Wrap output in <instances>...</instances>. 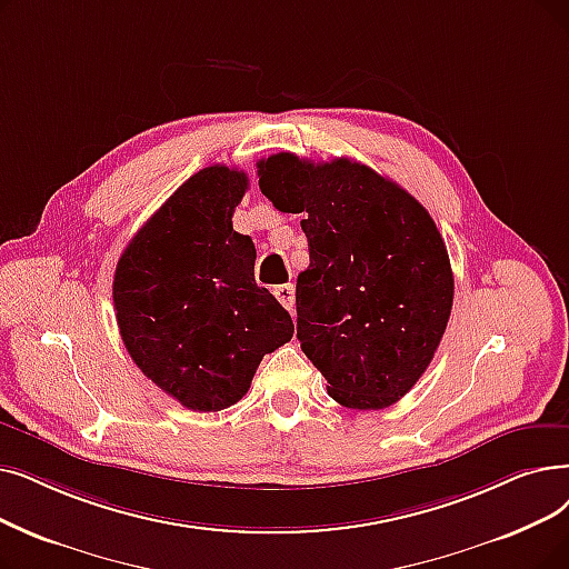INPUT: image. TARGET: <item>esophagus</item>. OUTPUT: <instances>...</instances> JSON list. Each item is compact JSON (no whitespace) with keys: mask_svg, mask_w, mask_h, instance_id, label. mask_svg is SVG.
Masks as SVG:
<instances>
[{"mask_svg":"<svg viewBox=\"0 0 569 569\" xmlns=\"http://www.w3.org/2000/svg\"><path fill=\"white\" fill-rule=\"evenodd\" d=\"M274 295H277V300H279L288 311H292V305H295V288H292V283L277 286V288H274Z\"/></svg>","mask_w":569,"mask_h":569,"instance_id":"esophagus-1","label":"esophagus"}]
</instances>
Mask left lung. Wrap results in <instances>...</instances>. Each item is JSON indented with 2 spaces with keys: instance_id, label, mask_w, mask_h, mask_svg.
Returning <instances> with one entry per match:
<instances>
[{
  "instance_id": "8db88e82",
  "label": "left lung",
  "mask_w": 569,
  "mask_h": 569,
  "mask_svg": "<svg viewBox=\"0 0 569 569\" xmlns=\"http://www.w3.org/2000/svg\"><path fill=\"white\" fill-rule=\"evenodd\" d=\"M279 211L307 213L298 339L349 409H386L428 369L453 307V271L435 220L395 181L349 158L277 153L258 162Z\"/></svg>"
}]
</instances>
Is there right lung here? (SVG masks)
I'll list each match as a JSON object with an SVG mask.
<instances>
[{"label": "right lung", "mask_w": 569, "mask_h": 569, "mask_svg": "<svg viewBox=\"0 0 569 569\" xmlns=\"http://www.w3.org/2000/svg\"><path fill=\"white\" fill-rule=\"evenodd\" d=\"M249 177L226 164L192 174L122 251L113 307L141 372L192 411H220L251 388L264 353L295 326L253 277L256 246L232 230Z\"/></svg>", "instance_id": "add662e5"}]
</instances>
